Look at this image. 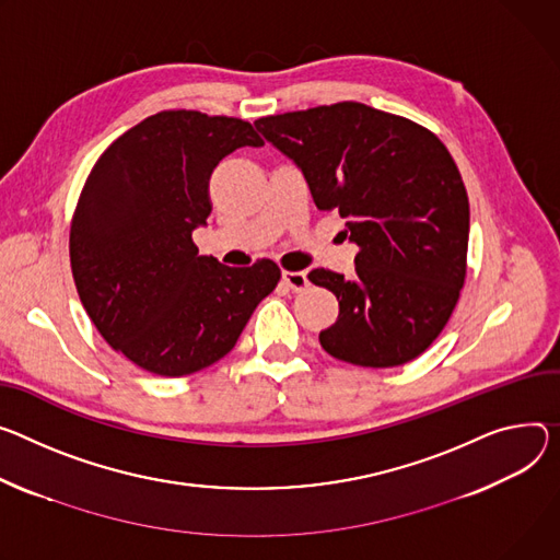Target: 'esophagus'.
I'll return each mask as SVG.
<instances>
[{
	"mask_svg": "<svg viewBox=\"0 0 560 560\" xmlns=\"http://www.w3.org/2000/svg\"><path fill=\"white\" fill-rule=\"evenodd\" d=\"M281 279H283V283L290 288V290H294V292H299V290H303L308 285V275L306 272H290V270H283L281 272Z\"/></svg>",
	"mask_w": 560,
	"mask_h": 560,
	"instance_id": "34e87169",
	"label": "esophagus"
}]
</instances>
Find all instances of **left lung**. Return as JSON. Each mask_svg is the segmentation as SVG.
Here are the masks:
<instances>
[{
    "instance_id": "left-lung-1",
    "label": "left lung",
    "mask_w": 560,
    "mask_h": 560,
    "mask_svg": "<svg viewBox=\"0 0 560 560\" xmlns=\"http://www.w3.org/2000/svg\"><path fill=\"white\" fill-rule=\"evenodd\" d=\"M257 129L306 178L315 206L346 219L360 247L354 277L308 275L339 301L319 332L332 358L401 366L446 326L467 275L469 198L446 147L429 129L362 103L259 118Z\"/></svg>"
}]
</instances>
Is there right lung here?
Listing matches in <instances>:
<instances>
[{
	"instance_id": "right-lung-1",
	"label": "right lung",
	"mask_w": 560,
	"mask_h": 560,
	"mask_svg": "<svg viewBox=\"0 0 560 560\" xmlns=\"http://www.w3.org/2000/svg\"><path fill=\"white\" fill-rule=\"evenodd\" d=\"M249 122L161 112L109 144L71 223V270L105 341L136 366L183 377L234 348L281 270L200 257L191 232L212 212L210 176L238 147H261Z\"/></svg>"
}]
</instances>
